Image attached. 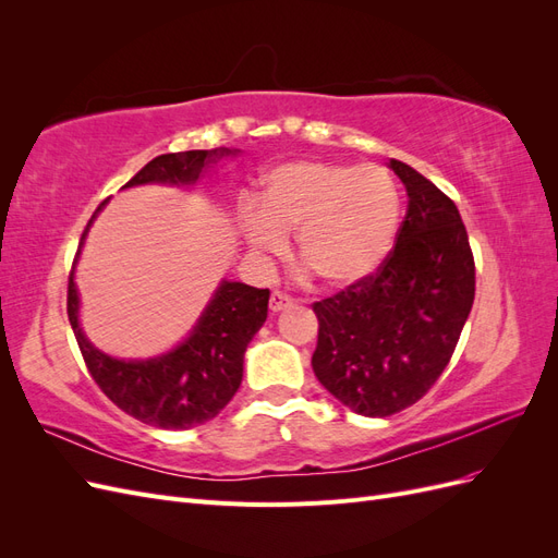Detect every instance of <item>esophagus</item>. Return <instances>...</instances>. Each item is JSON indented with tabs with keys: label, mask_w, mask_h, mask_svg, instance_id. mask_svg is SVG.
I'll return each mask as SVG.
<instances>
[{
	"label": "esophagus",
	"mask_w": 558,
	"mask_h": 558,
	"mask_svg": "<svg viewBox=\"0 0 558 558\" xmlns=\"http://www.w3.org/2000/svg\"><path fill=\"white\" fill-rule=\"evenodd\" d=\"M293 305V298L289 293L283 291H272V295H269V310L272 312H281L286 307Z\"/></svg>",
	"instance_id": "obj_1"
}]
</instances>
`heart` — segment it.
<instances>
[{"mask_svg": "<svg viewBox=\"0 0 558 558\" xmlns=\"http://www.w3.org/2000/svg\"><path fill=\"white\" fill-rule=\"evenodd\" d=\"M400 223V195L377 165L295 160L265 179L258 207L242 209V232L260 253H281L295 230L298 256L326 286H351L386 260Z\"/></svg>", "mask_w": 558, "mask_h": 558, "instance_id": "b5f03b06", "label": "heart"}]
</instances>
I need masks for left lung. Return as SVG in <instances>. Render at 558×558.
I'll return each instance as SVG.
<instances>
[{
    "instance_id": "8db88e82",
    "label": "left lung",
    "mask_w": 558,
    "mask_h": 558,
    "mask_svg": "<svg viewBox=\"0 0 558 558\" xmlns=\"http://www.w3.org/2000/svg\"><path fill=\"white\" fill-rule=\"evenodd\" d=\"M391 170L410 197L391 253L312 305L314 375L363 416L398 414L430 391L475 300V258L453 199L410 165L391 160Z\"/></svg>"
}]
</instances>
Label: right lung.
I'll return each instance as SVG.
<instances>
[{
	"label": "right lung",
	"instance_id": "add662e5",
	"mask_svg": "<svg viewBox=\"0 0 558 558\" xmlns=\"http://www.w3.org/2000/svg\"><path fill=\"white\" fill-rule=\"evenodd\" d=\"M228 154L232 150L221 146L158 156L142 167L125 185L193 183L202 167ZM102 205L97 207V211L102 209ZM90 221L81 234V242L86 238ZM267 300V289H253V286L240 281H223L193 335L181 347L160 359L118 361L97 351L83 337L78 328L74 275H70V283H66V314H70V324L90 377L116 408H121L142 424L165 430H185L207 424L238 393L242 384L244 351L251 337L265 324Z\"/></svg>",
	"mask_w": 558,
	"mask_h": 558
}]
</instances>
